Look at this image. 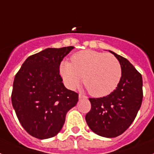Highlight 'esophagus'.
Here are the masks:
<instances>
[{
	"label": "esophagus",
	"instance_id": "1",
	"mask_svg": "<svg viewBox=\"0 0 154 154\" xmlns=\"http://www.w3.org/2000/svg\"><path fill=\"white\" fill-rule=\"evenodd\" d=\"M79 99H87V97L83 94H79Z\"/></svg>",
	"mask_w": 154,
	"mask_h": 154
}]
</instances>
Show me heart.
<instances>
[{
  "mask_svg": "<svg viewBox=\"0 0 154 154\" xmlns=\"http://www.w3.org/2000/svg\"><path fill=\"white\" fill-rule=\"evenodd\" d=\"M59 72L70 89L77 88L84 77V85L96 97L112 93L122 77L121 65L115 56L90 50L73 54L71 63L66 61L61 63Z\"/></svg>",
  "mask_w": 154,
  "mask_h": 154,
  "instance_id": "heart-1",
  "label": "heart"
}]
</instances>
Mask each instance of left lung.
Returning <instances> with one entry per match:
<instances>
[{
	"label": "left lung",
	"instance_id": "obj_1",
	"mask_svg": "<svg viewBox=\"0 0 154 154\" xmlns=\"http://www.w3.org/2000/svg\"><path fill=\"white\" fill-rule=\"evenodd\" d=\"M119 60L122 77L111 94L100 98H89L91 110L85 120L94 133L105 138H115L128 129L142 105V77L125 57L111 51Z\"/></svg>",
	"mask_w": 154,
	"mask_h": 154
}]
</instances>
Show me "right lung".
Returning <instances> with one entry per match:
<instances>
[{
	"label": "right lung",
	"mask_w": 154,
	"mask_h": 154,
	"mask_svg": "<svg viewBox=\"0 0 154 154\" xmlns=\"http://www.w3.org/2000/svg\"><path fill=\"white\" fill-rule=\"evenodd\" d=\"M73 47L47 48L27 57L15 76L12 103L23 129L38 139L52 138L66 115L78 101V93L62 83L59 67Z\"/></svg>",
	"instance_id": "add662e5"
}]
</instances>
